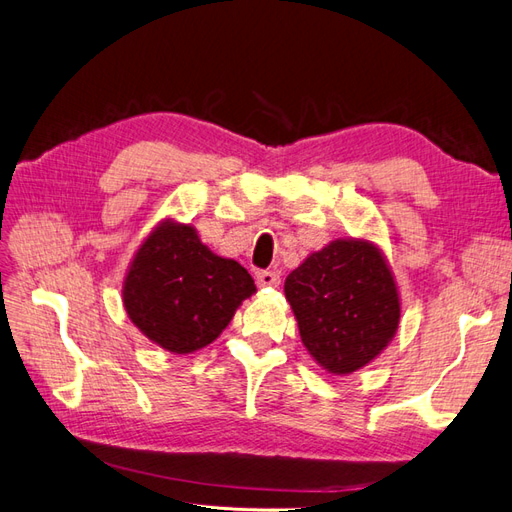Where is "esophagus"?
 I'll list each match as a JSON object with an SVG mask.
<instances>
[{
  "mask_svg": "<svg viewBox=\"0 0 512 512\" xmlns=\"http://www.w3.org/2000/svg\"><path fill=\"white\" fill-rule=\"evenodd\" d=\"M281 283L279 274L274 270H261L257 272V285L259 287H277Z\"/></svg>",
  "mask_w": 512,
  "mask_h": 512,
  "instance_id": "obj_1",
  "label": "esophagus"
}]
</instances>
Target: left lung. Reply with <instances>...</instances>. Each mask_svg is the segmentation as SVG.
<instances>
[{
    "instance_id": "1",
    "label": "left lung",
    "mask_w": 512,
    "mask_h": 512,
    "mask_svg": "<svg viewBox=\"0 0 512 512\" xmlns=\"http://www.w3.org/2000/svg\"><path fill=\"white\" fill-rule=\"evenodd\" d=\"M300 339L326 372L350 374L387 348L400 298L383 253L368 240H335L287 274Z\"/></svg>"
}]
</instances>
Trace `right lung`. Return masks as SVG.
I'll list each match as a JSON object with an SVG mask.
<instances>
[{
  "instance_id": "add662e5",
  "label": "right lung",
  "mask_w": 512,
  "mask_h": 512,
  "mask_svg": "<svg viewBox=\"0 0 512 512\" xmlns=\"http://www.w3.org/2000/svg\"><path fill=\"white\" fill-rule=\"evenodd\" d=\"M255 292L238 261L214 255L192 225L164 220L131 261L123 305L151 342L188 355L212 344Z\"/></svg>"
}]
</instances>
